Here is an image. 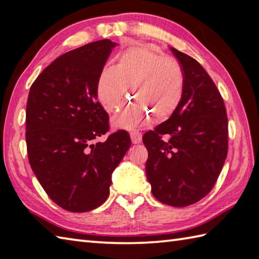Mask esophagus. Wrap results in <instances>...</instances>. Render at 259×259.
Here are the masks:
<instances>
[{"label": "esophagus", "instance_id": "34e87169", "mask_svg": "<svg viewBox=\"0 0 259 259\" xmlns=\"http://www.w3.org/2000/svg\"><path fill=\"white\" fill-rule=\"evenodd\" d=\"M130 136H131L132 143H133V144H139V143H141V141H142V134L139 133V132H136V131L131 132Z\"/></svg>", "mask_w": 259, "mask_h": 259}]
</instances>
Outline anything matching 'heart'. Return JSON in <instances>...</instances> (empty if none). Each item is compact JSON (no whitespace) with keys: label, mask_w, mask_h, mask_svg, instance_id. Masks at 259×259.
Wrapping results in <instances>:
<instances>
[{"label":"heart","mask_w":259,"mask_h":259,"mask_svg":"<svg viewBox=\"0 0 259 259\" xmlns=\"http://www.w3.org/2000/svg\"><path fill=\"white\" fill-rule=\"evenodd\" d=\"M127 88L136 99L112 118L115 128L133 130L170 118L180 106L184 76L177 61L146 46H133L116 56L114 67H104L96 80L98 102L107 113L118 109Z\"/></svg>","instance_id":"heart-1"}]
</instances>
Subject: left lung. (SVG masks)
<instances>
[{"mask_svg":"<svg viewBox=\"0 0 259 259\" xmlns=\"http://www.w3.org/2000/svg\"><path fill=\"white\" fill-rule=\"evenodd\" d=\"M184 76L180 106L170 118L146 132L145 171L152 193L172 207H187L211 191L228 152L224 99L200 63L170 48Z\"/></svg>","mask_w":259,"mask_h":259,"instance_id":"1","label":"left lung"}]
</instances>
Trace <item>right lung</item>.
Listing matches in <instances>:
<instances>
[{"mask_svg": "<svg viewBox=\"0 0 259 259\" xmlns=\"http://www.w3.org/2000/svg\"><path fill=\"white\" fill-rule=\"evenodd\" d=\"M116 46L104 39L58 57L29 92L25 141L31 168L52 201L71 212L106 201L112 173L131 146L126 131L94 143L108 132L96 80Z\"/></svg>", "mask_w": 259, "mask_h": 259, "instance_id": "add662e5", "label": "right lung"}]
</instances>
